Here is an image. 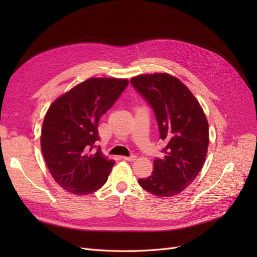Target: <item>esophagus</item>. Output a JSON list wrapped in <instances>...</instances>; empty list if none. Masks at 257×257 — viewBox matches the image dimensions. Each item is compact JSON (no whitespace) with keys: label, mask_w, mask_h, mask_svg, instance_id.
I'll return each mask as SVG.
<instances>
[{"label":"esophagus","mask_w":257,"mask_h":257,"mask_svg":"<svg viewBox=\"0 0 257 257\" xmlns=\"http://www.w3.org/2000/svg\"><path fill=\"white\" fill-rule=\"evenodd\" d=\"M136 157L135 155H131V157H123V160H125L127 162H135L136 161Z\"/></svg>","instance_id":"34e87169"}]
</instances>
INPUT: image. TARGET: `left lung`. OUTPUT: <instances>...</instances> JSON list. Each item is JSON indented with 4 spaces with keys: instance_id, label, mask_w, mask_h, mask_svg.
<instances>
[{
    "instance_id": "1",
    "label": "left lung",
    "mask_w": 257,
    "mask_h": 257,
    "mask_svg": "<svg viewBox=\"0 0 257 257\" xmlns=\"http://www.w3.org/2000/svg\"><path fill=\"white\" fill-rule=\"evenodd\" d=\"M152 106L165 157L155 159L151 176L138 183L155 196L178 195L195 180L207 157L209 125L196 97L177 77L167 73L142 74L131 79Z\"/></svg>"
}]
</instances>
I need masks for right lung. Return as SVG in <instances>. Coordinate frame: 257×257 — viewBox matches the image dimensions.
I'll use <instances>...</instances> for the list:
<instances>
[{
	"label": "right lung",
	"instance_id": "add662e5",
	"mask_svg": "<svg viewBox=\"0 0 257 257\" xmlns=\"http://www.w3.org/2000/svg\"><path fill=\"white\" fill-rule=\"evenodd\" d=\"M128 84L122 78H89L60 95L43 122L41 148L51 176L62 189L87 195L106 183L114 161L93 151L98 121Z\"/></svg>",
	"mask_w": 257,
	"mask_h": 257
}]
</instances>
